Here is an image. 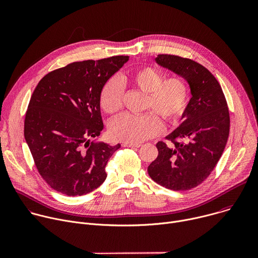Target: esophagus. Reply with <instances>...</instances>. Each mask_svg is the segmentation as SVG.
I'll return each instance as SVG.
<instances>
[{
  "label": "esophagus",
  "mask_w": 258,
  "mask_h": 258,
  "mask_svg": "<svg viewBox=\"0 0 258 258\" xmlns=\"http://www.w3.org/2000/svg\"><path fill=\"white\" fill-rule=\"evenodd\" d=\"M122 146H123V147H130V148H140V147H141V145H140V144L126 143V142H124V143L122 144Z\"/></svg>",
  "instance_id": "obj_1"
}]
</instances>
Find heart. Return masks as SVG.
Masks as SVG:
<instances>
[{
	"label": "heart",
	"mask_w": 258,
	"mask_h": 258,
	"mask_svg": "<svg viewBox=\"0 0 258 258\" xmlns=\"http://www.w3.org/2000/svg\"><path fill=\"white\" fill-rule=\"evenodd\" d=\"M124 82L146 94L144 110L151 111L139 116L124 115L114 120L110 125V134L115 140L143 142L162 130L163 124L158 116L169 124H175L185 114L190 101V88L182 78L174 76L164 79L162 71L142 66L134 69ZM100 106L108 115L114 116L121 111L123 87L119 79H110L105 84L100 95Z\"/></svg>",
	"instance_id": "obj_1"
}]
</instances>
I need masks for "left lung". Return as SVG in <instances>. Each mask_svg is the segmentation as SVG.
<instances>
[{
    "label": "left lung",
    "mask_w": 258,
    "mask_h": 258,
    "mask_svg": "<svg viewBox=\"0 0 258 258\" xmlns=\"http://www.w3.org/2000/svg\"><path fill=\"white\" fill-rule=\"evenodd\" d=\"M156 62L186 79L192 98L183 121L167 137L170 143H157L158 156L148 173L166 189L186 191L203 182L222 156L230 134L229 107L222 87L203 65L168 54L158 55Z\"/></svg>",
    "instance_id": "obj_1"
}]
</instances>
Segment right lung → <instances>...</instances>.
<instances>
[{
	"label": "right lung",
	"mask_w": 258,
	"mask_h": 258,
	"mask_svg": "<svg viewBox=\"0 0 258 258\" xmlns=\"http://www.w3.org/2000/svg\"><path fill=\"white\" fill-rule=\"evenodd\" d=\"M127 60L128 56H113L73 62L49 72L34 89L24 138L36 169L55 191L82 196L106 179L105 167L120 144L90 140L103 130L102 89Z\"/></svg>",
	"instance_id": "obj_1"
}]
</instances>
